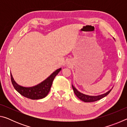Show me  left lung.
Segmentation results:
<instances>
[{"instance_id":"1","label":"left lung","mask_w":127,"mask_h":127,"mask_svg":"<svg viewBox=\"0 0 127 127\" xmlns=\"http://www.w3.org/2000/svg\"><path fill=\"white\" fill-rule=\"evenodd\" d=\"M72 86L73 88V90L74 92L76 95L77 96V97H78L81 100L83 101L86 102H94L96 101L99 100L101 99L102 98L105 97V96H107L110 92L111 91L112 89H110L109 91L106 92V93H104L101 95H99L97 96H90V95H86L84 94H82L78 91L77 90L76 87L73 86V85L72 84Z\"/></svg>"}]
</instances>
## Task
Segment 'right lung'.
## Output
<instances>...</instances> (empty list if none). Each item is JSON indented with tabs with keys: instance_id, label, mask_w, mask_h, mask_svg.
Returning a JSON list of instances; mask_svg holds the SVG:
<instances>
[{
	"instance_id": "obj_1",
	"label": "right lung",
	"mask_w": 127,
	"mask_h": 127,
	"mask_svg": "<svg viewBox=\"0 0 127 127\" xmlns=\"http://www.w3.org/2000/svg\"><path fill=\"white\" fill-rule=\"evenodd\" d=\"M61 70V68L58 69L42 82L32 87H23L17 84L16 82L14 81L11 73H10V77H11L12 85L15 90L18 93L24 97L30 99L38 100L44 98L48 95L50 91L54 79Z\"/></svg>"
}]
</instances>
